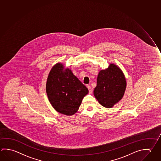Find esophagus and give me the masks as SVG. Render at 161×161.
Returning <instances> with one entry per match:
<instances>
[{"label":"esophagus","instance_id":"1","mask_svg":"<svg viewBox=\"0 0 161 161\" xmlns=\"http://www.w3.org/2000/svg\"><path fill=\"white\" fill-rule=\"evenodd\" d=\"M87 88H88V89H89V92L90 94H92V93H93V89H92V88L91 87L90 85H87Z\"/></svg>","mask_w":161,"mask_h":161}]
</instances>
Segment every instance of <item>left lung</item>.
Wrapping results in <instances>:
<instances>
[{"label": "left lung", "instance_id": "1", "mask_svg": "<svg viewBox=\"0 0 161 161\" xmlns=\"http://www.w3.org/2000/svg\"><path fill=\"white\" fill-rule=\"evenodd\" d=\"M127 82L120 68L114 64L101 70L97 77L94 95L99 103L106 108H111L124 96Z\"/></svg>", "mask_w": 161, "mask_h": 161}]
</instances>
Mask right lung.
Instances as JSON below:
<instances>
[{
	"label": "right lung",
	"instance_id": "add662e5",
	"mask_svg": "<svg viewBox=\"0 0 161 161\" xmlns=\"http://www.w3.org/2000/svg\"><path fill=\"white\" fill-rule=\"evenodd\" d=\"M48 100L54 109L66 115L76 113L82 99L87 94V87L69 68L62 63L53 66L48 74L46 86Z\"/></svg>",
	"mask_w": 161,
	"mask_h": 161
}]
</instances>
